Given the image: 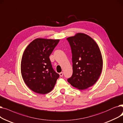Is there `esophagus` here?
<instances>
[{
	"mask_svg": "<svg viewBox=\"0 0 123 123\" xmlns=\"http://www.w3.org/2000/svg\"><path fill=\"white\" fill-rule=\"evenodd\" d=\"M59 74H60V75L61 76V77H62V76H63V73H62V72L60 73Z\"/></svg>",
	"mask_w": 123,
	"mask_h": 123,
	"instance_id": "esophagus-1",
	"label": "esophagus"
}]
</instances>
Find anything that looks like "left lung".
<instances>
[{
    "mask_svg": "<svg viewBox=\"0 0 123 123\" xmlns=\"http://www.w3.org/2000/svg\"><path fill=\"white\" fill-rule=\"evenodd\" d=\"M72 53L73 74L68 79L72 86L85 90L94 85L101 75L103 58L100 49L90 36L78 33L67 38Z\"/></svg>",
    "mask_w": 123,
    "mask_h": 123,
    "instance_id": "left-lung-1",
    "label": "left lung"
}]
</instances>
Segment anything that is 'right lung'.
I'll use <instances>...</instances> for the list:
<instances>
[{"instance_id":"add662e5","label":"right lung","mask_w":123,"mask_h":123,"mask_svg":"<svg viewBox=\"0 0 123 123\" xmlns=\"http://www.w3.org/2000/svg\"><path fill=\"white\" fill-rule=\"evenodd\" d=\"M60 39L37 38L25 49L21 62V73L31 90L40 94L50 92L60 75L52 67L49 55Z\"/></svg>"}]
</instances>
